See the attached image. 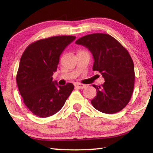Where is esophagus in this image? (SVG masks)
<instances>
[{
	"instance_id": "obj_1",
	"label": "esophagus",
	"mask_w": 153,
	"mask_h": 153,
	"mask_svg": "<svg viewBox=\"0 0 153 153\" xmlns=\"http://www.w3.org/2000/svg\"><path fill=\"white\" fill-rule=\"evenodd\" d=\"M74 86H75V87L77 88H79V89H83L86 87V85L83 84H80V83H77V84H75Z\"/></svg>"
}]
</instances>
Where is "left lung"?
Returning a JSON list of instances; mask_svg holds the SVG:
<instances>
[{
	"label": "left lung",
	"instance_id": "1",
	"mask_svg": "<svg viewBox=\"0 0 153 153\" xmlns=\"http://www.w3.org/2000/svg\"><path fill=\"white\" fill-rule=\"evenodd\" d=\"M77 45L86 46L94 57L93 70L105 79L102 86L92 85L97 96L91 100L96 109L108 114L117 113L128 104L134 86L132 59L118 41L107 33H92L79 38Z\"/></svg>",
	"mask_w": 153,
	"mask_h": 153
}]
</instances>
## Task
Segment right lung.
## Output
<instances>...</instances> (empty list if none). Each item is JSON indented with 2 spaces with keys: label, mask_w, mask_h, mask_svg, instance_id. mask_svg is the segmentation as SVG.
I'll list each match as a JSON object with an SVG mask.
<instances>
[{
  "label": "right lung",
  "mask_w": 153,
  "mask_h": 153,
  "mask_svg": "<svg viewBox=\"0 0 153 153\" xmlns=\"http://www.w3.org/2000/svg\"><path fill=\"white\" fill-rule=\"evenodd\" d=\"M76 39L57 36L33 42L21 57L16 82L25 106L40 117H48L61 110L74 86H59L53 81L62 52Z\"/></svg>",
  "instance_id": "right-lung-1"
}]
</instances>
